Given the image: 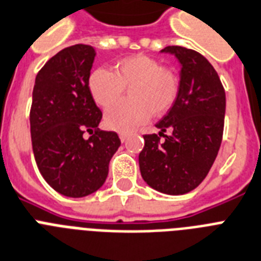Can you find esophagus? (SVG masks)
I'll list each match as a JSON object with an SVG mask.
<instances>
[{"instance_id": "esophagus-1", "label": "esophagus", "mask_w": 261, "mask_h": 261, "mask_svg": "<svg viewBox=\"0 0 261 261\" xmlns=\"http://www.w3.org/2000/svg\"><path fill=\"white\" fill-rule=\"evenodd\" d=\"M119 138H120V141H122V142H126L127 134H126V133H119Z\"/></svg>"}]
</instances>
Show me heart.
Segmentation results:
<instances>
[{"label": "heart", "mask_w": 261, "mask_h": 261, "mask_svg": "<svg viewBox=\"0 0 261 261\" xmlns=\"http://www.w3.org/2000/svg\"><path fill=\"white\" fill-rule=\"evenodd\" d=\"M130 87L131 99L112 106L106 112L109 128L130 131L141 126L150 115L161 116L175 105L179 95V79L171 69L162 68L154 57L137 54L114 64V72L96 68L88 77V90L97 106L110 107Z\"/></svg>", "instance_id": "obj_1"}]
</instances>
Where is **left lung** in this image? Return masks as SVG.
I'll return each instance as SVG.
<instances>
[{"instance_id": "left-lung-1", "label": "left lung", "mask_w": 261, "mask_h": 261, "mask_svg": "<svg viewBox=\"0 0 261 261\" xmlns=\"http://www.w3.org/2000/svg\"><path fill=\"white\" fill-rule=\"evenodd\" d=\"M181 63L179 95L155 124L160 134H146L139 152L142 178L165 194H185L204 181L220 150L225 116V91L204 56L185 46H166ZM169 129L171 134H164Z\"/></svg>"}]
</instances>
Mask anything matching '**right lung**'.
<instances>
[{
  "label": "right lung",
  "instance_id": "right-lung-1",
  "mask_svg": "<svg viewBox=\"0 0 261 261\" xmlns=\"http://www.w3.org/2000/svg\"><path fill=\"white\" fill-rule=\"evenodd\" d=\"M94 59L95 49L84 44L50 57L36 76L29 114L40 173L50 188L73 198L105 184L110 160L120 146L115 131L97 127L103 114L88 90ZM86 134L91 135L88 140Z\"/></svg>",
  "mask_w": 261,
  "mask_h": 261
}]
</instances>
